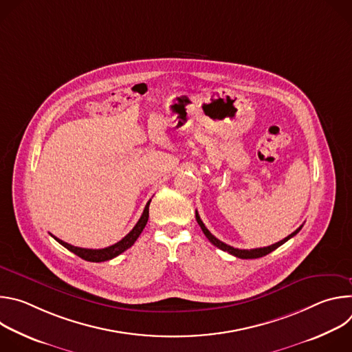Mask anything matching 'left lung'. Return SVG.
Here are the masks:
<instances>
[{
  "mask_svg": "<svg viewBox=\"0 0 352 352\" xmlns=\"http://www.w3.org/2000/svg\"><path fill=\"white\" fill-rule=\"evenodd\" d=\"M196 221H197V224L200 226V228H202V231H204V234L206 235V238H208L214 246L220 248L221 250H226V252H228V254H231L232 256H236V258H239V259H256V258L266 256L267 254L273 252L274 249H277L278 246H281L284 242H287L289 238H292L294 235H296V234L300 231V228H302V226L298 227L292 234H289V235L285 236L284 239H281V241H278V242H276V243H273V245H270V246L256 248V249H238V248H232V246H230V245L221 242L220 239H217V238L205 227L204 221L200 220V217H199V214H197V210H196Z\"/></svg>",
  "mask_w": 352,
  "mask_h": 352,
  "instance_id": "8db88e82",
  "label": "left lung"
}]
</instances>
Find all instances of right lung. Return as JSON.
I'll return each instance as SVG.
<instances>
[{"instance_id":"add662e5","label":"right lung","mask_w":352,"mask_h":352,"mask_svg":"<svg viewBox=\"0 0 352 352\" xmlns=\"http://www.w3.org/2000/svg\"><path fill=\"white\" fill-rule=\"evenodd\" d=\"M150 200H152V199H150ZM150 200L146 204L144 210H143V213H142L139 221H138L136 226L131 230V232L126 234L121 241H118L117 243H114V245H111V246H107V248H103V249H86V248H78V246H74V245H71V243H67V242L58 239L57 236H54L53 234H52V236H53L57 242H60L63 246H65L68 250H71V252H74L75 255H78L79 258H82V259H85V261H87V262H96V263H98V262L110 261V259H113V258L121 255V254L124 252V250H126L128 248H131V246L135 243V241L139 238L140 232L143 231V228H144V226H146V223H147V220H148V205H150Z\"/></svg>"}]
</instances>
